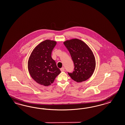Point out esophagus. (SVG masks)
<instances>
[{"mask_svg":"<svg viewBox=\"0 0 125 125\" xmlns=\"http://www.w3.org/2000/svg\"><path fill=\"white\" fill-rule=\"evenodd\" d=\"M61 72H64V67H62L61 69Z\"/></svg>","mask_w":125,"mask_h":125,"instance_id":"34e87169","label":"esophagus"}]
</instances>
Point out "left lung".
Listing matches in <instances>:
<instances>
[{
  "mask_svg": "<svg viewBox=\"0 0 125 125\" xmlns=\"http://www.w3.org/2000/svg\"><path fill=\"white\" fill-rule=\"evenodd\" d=\"M74 64L72 73L68 72L72 79L81 83L89 79L94 71L96 62L94 53L83 41L72 39L64 42Z\"/></svg>",
  "mask_w": 125,
  "mask_h": 125,
  "instance_id": "1",
  "label": "left lung"
}]
</instances>
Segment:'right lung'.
Listing matches in <instances>:
<instances>
[{"instance_id":"add662e5","label":"right lung","mask_w":125,"mask_h":125,"mask_svg":"<svg viewBox=\"0 0 125 125\" xmlns=\"http://www.w3.org/2000/svg\"><path fill=\"white\" fill-rule=\"evenodd\" d=\"M56 42L46 40L33 49L28 62V69L31 77L37 83L48 86L54 82L61 71L51 57Z\"/></svg>"}]
</instances>
